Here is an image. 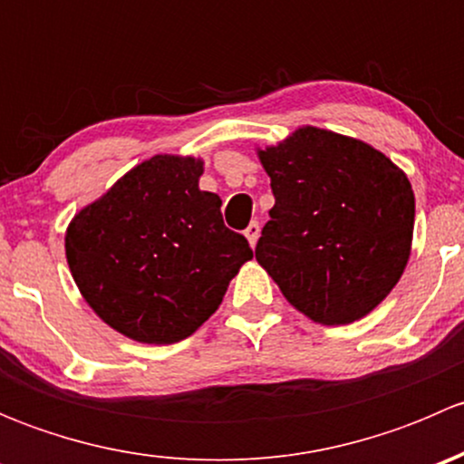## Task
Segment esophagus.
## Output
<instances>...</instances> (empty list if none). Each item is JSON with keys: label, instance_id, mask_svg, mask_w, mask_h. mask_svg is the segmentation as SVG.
I'll return each instance as SVG.
<instances>
[{"label": "esophagus", "instance_id": "34e87169", "mask_svg": "<svg viewBox=\"0 0 464 464\" xmlns=\"http://www.w3.org/2000/svg\"><path fill=\"white\" fill-rule=\"evenodd\" d=\"M245 236H246V240H249V245L256 246V242H258V237H260V224L256 222V219L245 228Z\"/></svg>", "mask_w": 464, "mask_h": 464}]
</instances>
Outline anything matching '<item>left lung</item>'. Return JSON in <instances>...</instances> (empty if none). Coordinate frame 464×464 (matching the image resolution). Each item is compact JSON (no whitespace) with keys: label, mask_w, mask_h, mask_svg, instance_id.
Instances as JSON below:
<instances>
[{"label":"left lung","mask_w":464,"mask_h":464,"mask_svg":"<svg viewBox=\"0 0 464 464\" xmlns=\"http://www.w3.org/2000/svg\"><path fill=\"white\" fill-rule=\"evenodd\" d=\"M274 208L256 245L289 303L323 325H345L391 294L413 237L411 181L357 139L301 128L260 150Z\"/></svg>","instance_id":"obj_1"}]
</instances>
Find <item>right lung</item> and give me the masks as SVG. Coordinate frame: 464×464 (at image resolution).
<instances>
[{
  "instance_id": "obj_1",
  "label": "right lung",
  "mask_w": 464,
  "mask_h": 464,
  "mask_svg": "<svg viewBox=\"0 0 464 464\" xmlns=\"http://www.w3.org/2000/svg\"><path fill=\"white\" fill-rule=\"evenodd\" d=\"M199 175L198 159L157 154L67 228V262L85 301L141 343L193 334L254 258L246 237L224 224L222 199L199 190Z\"/></svg>"
}]
</instances>
